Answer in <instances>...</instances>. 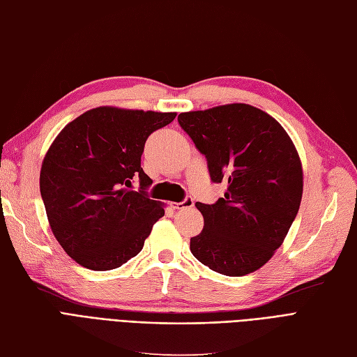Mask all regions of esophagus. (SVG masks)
Here are the masks:
<instances>
[{
    "instance_id": "34e87169",
    "label": "esophagus",
    "mask_w": 357,
    "mask_h": 357,
    "mask_svg": "<svg viewBox=\"0 0 357 357\" xmlns=\"http://www.w3.org/2000/svg\"><path fill=\"white\" fill-rule=\"evenodd\" d=\"M194 206V200L192 199H190V197H187L185 200L183 202H181V203H172V208L174 209H183V208H192Z\"/></svg>"
}]
</instances>
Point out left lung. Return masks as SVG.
<instances>
[{
	"label": "left lung",
	"instance_id": "obj_1",
	"mask_svg": "<svg viewBox=\"0 0 357 357\" xmlns=\"http://www.w3.org/2000/svg\"><path fill=\"white\" fill-rule=\"evenodd\" d=\"M181 128L208 158L213 182H228L215 204L197 203L204 225L191 254L231 278L267 264L289 231L303 197V165L282 124L248 103L181 112Z\"/></svg>",
	"mask_w": 357,
	"mask_h": 357
}]
</instances>
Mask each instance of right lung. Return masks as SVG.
<instances>
[{
    "instance_id": "add662e5",
    "label": "right lung",
    "mask_w": 357,
    "mask_h": 357,
    "mask_svg": "<svg viewBox=\"0 0 357 357\" xmlns=\"http://www.w3.org/2000/svg\"><path fill=\"white\" fill-rule=\"evenodd\" d=\"M176 112L98 107L68 123L44 155L40 191L52 233L89 270L121 267L144 248L165 204L130 191L148 136Z\"/></svg>"
}]
</instances>
